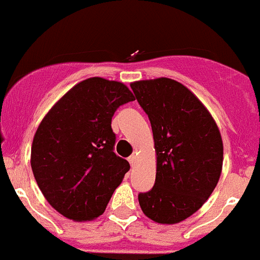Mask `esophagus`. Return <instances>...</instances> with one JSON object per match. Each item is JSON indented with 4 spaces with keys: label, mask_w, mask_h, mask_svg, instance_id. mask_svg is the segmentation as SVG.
I'll return each mask as SVG.
<instances>
[{
    "label": "esophagus",
    "mask_w": 260,
    "mask_h": 260,
    "mask_svg": "<svg viewBox=\"0 0 260 260\" xmlns=\"http://www.w3.org/2000/svg\"><path fill=\"white\" fill-rule=\"evenodd\" d=\"M128 161H129L131 166H135V164H136V155L135 154L129 155V157H128Z\"/></svg>",
    "instance_id": "34e87169"
}]
</instances>
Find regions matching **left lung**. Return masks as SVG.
Masks as SVG:
<instances>
[{"instance_id": "1", "label": "left lung", "mask_w": 260, "mask_h": 260, "mask_svg": "<svg viewBox=\"0 0 260 260\" xmlns=\"http://www.w3.org/2000/svg\"><path fill=\"white\" fill-rule=\"evenodd\" d=\"M131 87L152 124L157 152L155 183L139 193L140 207L155 222L177 224L207 202L220 179V131L203 103L177 81H137Z\"/></svg>"}]
</instances>
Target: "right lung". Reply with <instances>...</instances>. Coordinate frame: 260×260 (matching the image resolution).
<instances>
[{"mask_svg":"<svg viewBox=\"0 0 260 260\" xmlns=\"http://www.w3.org/2000/svg\"><path fill=\"white\" fill-rule=\"evenodd\" d=\"M135 101L125 85L92 77L77 83L40 123L31 148L34 177L62 216L87 221L105 212L129 170L115 154V111Z\"/></svg>","mask_w":260,"mask_h":260,"instance_id":"add662e5","label":"right lung"}]
</instances>
